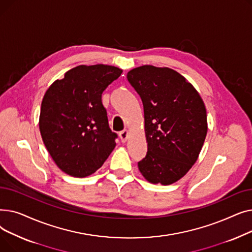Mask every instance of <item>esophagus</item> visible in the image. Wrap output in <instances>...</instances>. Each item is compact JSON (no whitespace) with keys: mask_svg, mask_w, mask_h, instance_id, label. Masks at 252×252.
Returning a JSON list of instances; mask_svg holds the SVG:
<instances>
[{"mask_svg":"<svg viewBox=\"0 0 252 252\" xmlns=\"http://www.w3.org/2000/svg\"><path fill=\"white\" fill-rule=\"evenodd\" d=\"M119 138H121L122 142H126L128 138V130L127 129H124L119 133Z\"/></svg>","mask_w":252,"mask_h":252,"instance_id":"esophagus-1","label":"esophagus"}]
</instances>
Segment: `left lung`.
Instances as JSON below:
<instances>
[{
	"instance_id": "obj_1",
	"label": "left lung",
	"mask_w": 252,
	"mask_h": 252,
	"mask_svg": "<svg viewBox=\"0 0 252 252\" xmlns=\"http://www.w3.org/2000/svg\"><path fill=\"white\" fill-rule=\"evenodd\" d=\"M126 77L144 106L148 152L138 162L139 169L152 184H173L188 173L203 146V100L186 78L168 67L143 65Z\"/></svg>"
}]
</instances>
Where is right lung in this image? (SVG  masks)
<instances>
[{"label": "right lung", "mask_w": 252, "mask_h": 252, "mask_svg": "<svg viewBox=\"0 0 252 252\" xmlns=\"http://www.w3.org/2000/svg\"><path fill=\"white\" fill-rule=\"evenodd\" d=\"M123 70L115 66L79 65L47 90L39 114V131L57 166L85 178L99 169L115 147L102 93Z\"/></svg>", "instance_id": "1"}]
</instances>
